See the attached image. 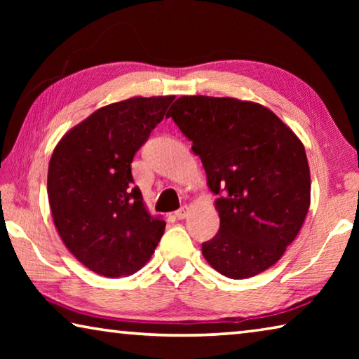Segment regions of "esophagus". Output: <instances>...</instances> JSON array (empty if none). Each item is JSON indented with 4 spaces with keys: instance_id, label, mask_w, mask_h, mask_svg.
<instances>
[{
    "instance_id": "esophagus-1",
    "label": "esophagus",
    "mask_w": 359,
    "mask_h": 359,
    "mask_svg": "<svg viewBox=\"0 0 359 359\" xmlns=\"http://www.w3.org/2000/svg\"><path fill=\"white\" fill-rule=\"evenodd\" d=\"M188 214H190V209H188L187 205H184V208H180L177 212H175L174 217L177 218V220H184V218L188 217Z\"/></svg>"
}]
</instances>
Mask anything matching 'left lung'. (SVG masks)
Instances as JSON below:
<instances>
[{
    "instance_id": "8db88e82",
    "label": "left lung",
    "mask_w": 359,
    "mask_h": 359,
    "mask_svg": "<svg viewBox=\"0 0 359 359\" xmlns=\"http://www.w3.org/2000/svg\"><path fill=\"white\" fill-rule=\"evenodd\" d=\"M168 114L193 141L208 187L218 194L220 229L203 244L204 258L238 280L269 269L296 239L311 205L301 139L252 101L180 96Z\"/></svg>"
}]
</instances>
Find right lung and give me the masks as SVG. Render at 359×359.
<instances>
[{"label":"right lung","instance_id":"1","mask_svg":"<svg viewBox=\"0 0 359 359\" xmlns=\"http://www.w3.org/2000/svg\"><path fill=\"white\" fill-rule=\"evenodd\" d=\"M175 96H135L95 111L60 139L48 163L47 193L63 244L104 277L147 263L166 222L151 217L133 185V156Z\"/></svg>","mask_w":359,"mask_h":359}]
</instances>
